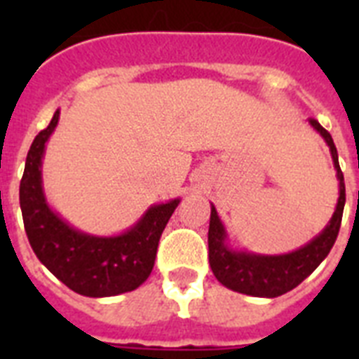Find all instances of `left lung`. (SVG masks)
I'll use <instances>...</instances> for the list:
<instances>
[{"label":"left lung","mask_w":359,"mask_h":359,"mask_svg":"<svg viewBox=\"0 0 359 359\" xmlns=\"http://www.w3.org/2000/svg\"><path fill=\"white\" fill-rule=\"evenodd\" d=\"M309 124L323 135L334 158L337 180H339V199L334 216L323 233L306 245H302L300 250L290 251L285 255H257V253L233 250L225 242L227 233L212 205L210 225H208V262L216 279L227 289L242 294L259 296V298L281 296L298 287L307 276H311L313 270L326 259L330 250L334 248L335 238L339 235L343 208H345V179L339 168L337 149L330 132L315 119H309Z\"/></svg>","instance_id":"left-lung-1"}]
</instances>
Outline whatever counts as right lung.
<instances>
[{
    "mask_svg": "<svg viewBox=\"0 0 359 359\" xmlns=\"http://www.w3.org/2000/svg\"><path fill=\"white\" fill-rule=\"evenodd\" d=\"M59 121V109L36 135L20 180L25 235L50 272L78 294L104 298L137 289L152 272L160 236L180 199L154 205L119 236H93L70 227L48 207L42 191V156Z\"/></svg>",
    "mask_w": 359,
    "mask_h": 359,
    "instance_id": "add662e5",
    "label": "right lung"
}]
</instances>
